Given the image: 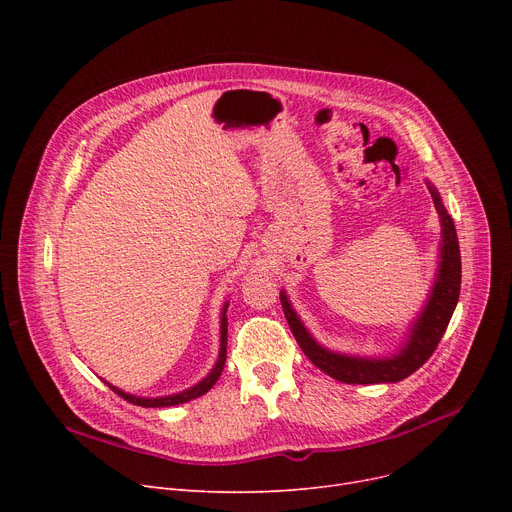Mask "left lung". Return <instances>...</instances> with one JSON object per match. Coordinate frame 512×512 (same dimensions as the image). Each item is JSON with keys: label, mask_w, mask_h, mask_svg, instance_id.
Masks as SVG:
<instances>
[{"label": "left lung", "mask_w": 512, "mask_h": 512, "mask_svg": "<svg viewBox=\"0 0 512 512\" xmlns=\"http://www.w3.org/2000/svg\"><path fill=\"white\" fill-rule=\"evenodd\" d=\"M429 193H432L436 211L440 215L442 224V245H440V265L436 282L429 292V299L423 311L413 321L409 330V338L405 346L392 357L384 359H365V357H348L340 353H332L328 348L321 346L303 326L297 311L292 309L286 292H280V303L284 309V317L292 330V336L297 338L301 351L307 359L319 367L330 378L344 382V384H388L400 382L409 378L413 371H417L429 357L434 355L436 346L440 344L448 321L454 313L456 303H459L461 292V251H459V238H456L454 222L448 215L440 193L432 182H427Z\"/></svg>", "instance_id": "1"}]
</instances>
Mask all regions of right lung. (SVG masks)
I'll list each match as a JSON object with an SVG mask.
<instances>
[{"mask_svg": "<svg viewBox=\"0 0 512 512\" xmlns=\"http://www.w3.org/2000/svg\"><path fill=\"white\" fill-rule=\"evenodd\" d=\"M226 309H228V303L224 305L222 309V326H220V357H218V363H215V367L209 371L207 378H203L199 384H195L193 388L188 390H182L178 394H170V396H159V398H143V396H134V394H126L122 392L120 388L110 386L118 396H122L124 400L132 402V405L137 407H145V409H157V407H174V405H182V402H188L193 398H199L203 396L205 392H209L213 388V384L218 382V378L222 375V369L226 365V342H228V319H226Z\"/></svg>", "mask_w": 512, "mask_h": 512, "instance_id": "obj_1", "label": "right lung"}]
</instances>
